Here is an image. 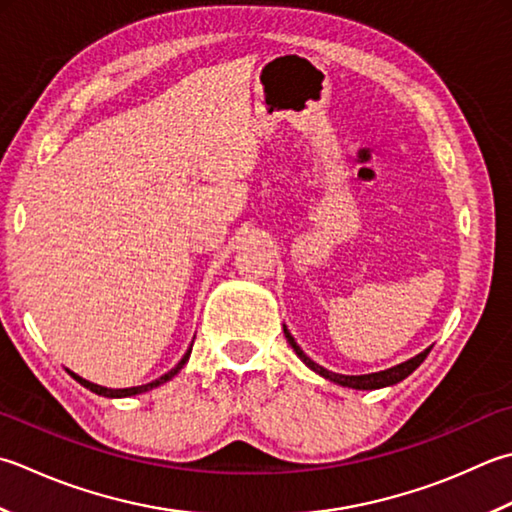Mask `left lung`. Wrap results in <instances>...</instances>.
<instances>
[{
  "instance_id": "left-lung-1",
  "label": "left lung",
  "mask_w": 512,
  "mask_h": 512,
  "mask_svg": "<svg viewBox=\"0 0 512 512\" xmlns=\"http://www.w3.org/2000/svg\"><path fill=\"white\" fill-rule=\"evenodd\" d=\"M284 335H286V339H288V344L293 346L295 355H297L299 359H302V362H304L310 370H315L317 375H322L324 379H328V382H333V384H337V386H344V388H355V390H377V388H384V386L399 384V382H402V379H406L410 373H413V370H415L419 364H422L424 359H426V355L430 353V348H426L424 353L415 355L413 359H408V362L397 364V366L388 368V370H379V373H370V375H339V373H333V370H326L324 366L315 364L313 359H310V357L304 353V350L297 346L295 337L288 333L286 326H284Z\"/></svg>"
}]
</instances>
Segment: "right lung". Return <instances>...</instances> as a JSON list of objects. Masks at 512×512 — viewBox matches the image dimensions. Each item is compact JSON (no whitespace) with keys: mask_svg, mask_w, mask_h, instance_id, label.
I'll return each instance as SVG.
<instances>
[{"mask_svg":"<svg viewBox=\"0 0 512 512\" xmlns=\"http://www.w3.org/2000/svg\"><path fill=\"white\" fill-rule=\"evenodd\" d=\"M190 350H193V344H190V348L186 350V355L182 357V362H179L173 370H168L166 375H162L159 379H155V382H150V384H144V386H133V388H106V386H99V384H93V382H88V379H84V377H79V375H75L73 370H68V375L75 379V382H79L82 386H86L88 390H93L95 395H102V397H133V395H142V393H148V390H153V388H157V386H162V384H166V382H170V379H173L179 370L184 368V364L188 362V357H190Z\"/></svg>","mask_w":512,"mask_h":512,"instance_id":"obj_1","label":"right lung"}]
</instances>
